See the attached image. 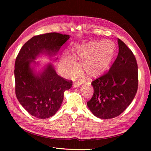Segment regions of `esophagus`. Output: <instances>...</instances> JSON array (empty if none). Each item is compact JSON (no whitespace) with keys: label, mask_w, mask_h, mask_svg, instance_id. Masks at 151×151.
Here are the masks:
<instances>
[{"label":"esophagus","mask_w":151,"mask_h":151,"mask_svg":"<svg viewBox=\"0 0 151 151\" xmlns=\"http://www.w3.org/2000/svg\"><path fill=\"white\" fill-rule=\"evenodd\" d=\"M82 84H83V83H82L81 81H79L76 82V83L73 84V86H74V87H79V86H81L82 85Z\"/></svg>","instance_id":"esophagus-1"}]
</instances>
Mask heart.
<instances>
[{"label":"heart","mask_w":151,"mask_h":151,"mask_svg":"<svg viewBox=\"0 0 151 151\" xmlns=\"http://www.w3.org/2000/svg\"><path fill=\"white\" fill-rule=\"evenodd\" d=\"M115 51V45L110 41L91 42L77 48L74 52L77 60H84L83 68L91 77H98L110 65ZM63 69L68 75L74 76L79 69V64L74 58L66 57L62 63Z\"/></svg>","instance_id":"obj_1"}]
</instances>
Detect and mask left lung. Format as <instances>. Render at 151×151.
<instances>
[{
	"instance_id": "8db88e82",
	"label": "left lung",
	"mask_w": 151,
	"mask_h": 151,
	"mask_svg": "<svg viewBox=\"0 0 151 151\" xmlns=\"http://www.w3.org/2000/svg\"><path fill=\"white\" fill-rule=\"evenodd\" d=\"M118 56L109 70L92 81L93 97L87 103L102 119L119 116L133 101L138 89V66L131 50L118 39Z\"/></svg>"
}]
</instances>
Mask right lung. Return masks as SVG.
Here are the masks:
<instances>
[{
  "label": "right lung",
  "instance_id": "obj_1",
  "mask_svg": "<svg viewBox=\"0 0 151 151\" xmlns=\"http://www.w3.org/2000/svg\"><path fill=\"white\" fill-rule=\"evenodd\" d=\"M69 36L49 33L33 36L18 53L15 62V92L18 101L30 115L41 119L53 116L60 108L63 93L71 80L59 76L50 64L42 74L35 75L29 65L41 53L57 52Z\"/></svg>",
  "mask_w": 151,
  "mask_h": 151
}]
</instances>
